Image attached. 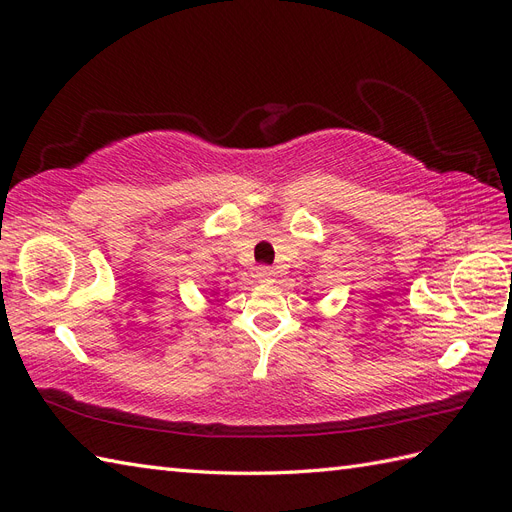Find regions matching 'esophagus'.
I'll return each mask as SVG.
<instances>
[{
  "mask_svg": "<svg viewBox=\"0 0 512 512\" xmlns=\"http://www.w3.org/2000/svg\"><path fill=\"white\" fill-rule=\"evenodd\" d=\"M256 277H258L260 284H271L275 280V269L262 265V267L256 269Z\"/></svg>",
  "mask_w": 512,
  "mask_h": 512,
  "instance_id": "34e87169",
  "label": "esophagus"
}]
</instances>
